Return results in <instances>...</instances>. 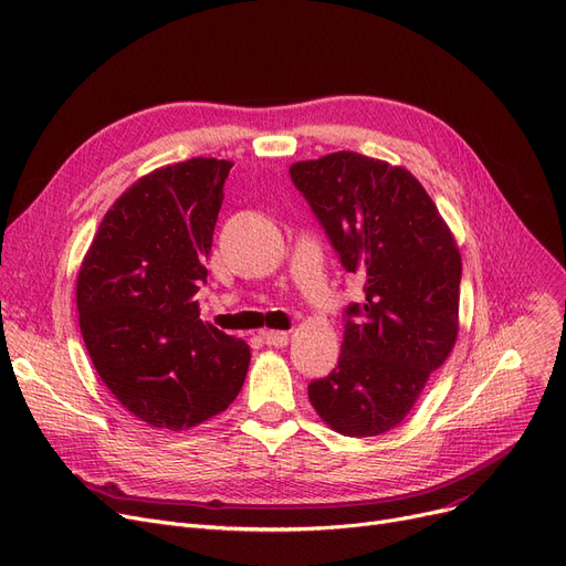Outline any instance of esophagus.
Returning a JSON list of instances; mask_svg holds the SVG:
<instances>
[{"instance_id": "esophagus-1", "label": "esophagus", "mask_w": 566, "mask_h": 566, "mask_svg": "<svg viewBox=\"0 0 566 566\" xmlns=\"http://www.w3.org/2000/svg\"><path fill=\"white\" fill-rule=\"evenodd\" d=\"M263 339L268 344H273V347H286L289 333H284V331H263Z\"/></svg>"}]
</instances>
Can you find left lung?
Instances as JSON below:
<instances>
[{"label": "left lung", "mask_w": 566, "mask_h": 566, "mask_svg": "<svg viewBox=\"0 0 566 566\" xmlns=\"http://www.w3.org/2000/svg\"><path fill=\"white\" fill-rule=\"evenodd\" d=\"M305 196L365 301L344 310L335 370L307 386L339 434L375 437L402 423L458 337L462 261L437 206L407 168L358 153L298 161Z\"/></svg>", "instance_id": "8db88e82"}]
</instances>
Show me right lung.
Listing matches in <instances>:
<instances>
[{
  "label": "right lung",
  "instance_id": "add662e5",
  "mask_svg": "<svg viewBox=\"0 0 566 566\" xmlns=\"http://www.w3.org/2000/svg\"><path fill=\"white\" fill-rule=\"evenodd\" d=\"M231 166L196 157L143 176L106 212L81 265L87 354L119 405L153 428L212 419L248 375V344L201 322L193 298Z\"/></svg>",
  "mask_w": 566,
  "mask_h": 566
}]
</instances>
